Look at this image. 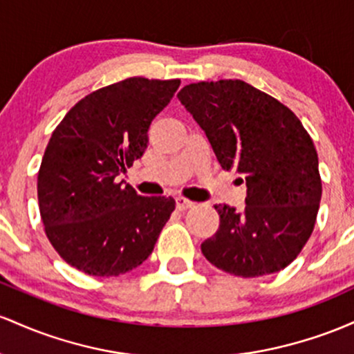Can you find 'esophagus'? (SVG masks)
Instances as JSON below:
<instances>
[{"mask_svg": "<svg viewBox=\"0 0 354 354\" xmlns=\"http://www.w3.org/2000/svg\"><path fill=\"white\" fill-rule=\"evenodd\" d=\"M176 205H177L178 210H187V209L194 207V202L189 201V198H185V197H177L176 198Z\"/></svg>", "mask_w": 354, "mask_h": 354, "instance_id": "obj_1", "label": "esophagus"}]
</instances>
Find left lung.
<instances>
[{
	"mask_svg": "<svg viewBox=\"0 0 354 354\" xmlns=\"http://www.w3.org/2000/svg\"><path fill=\"white\" fill-rule=\"evenodd\" d=\"M177 97L222 169L248 185L244 210L216 205L221 224L202 254L241 277L284 269L311 236L323 192L309 133L288 106L242 80L190 83Z\"/></svg>",
	"mask_w": 354,
	"mask_h": 354,
	"instance_id": "1",
	"label": "left lung"
}]
</instances>
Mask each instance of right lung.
Listing matches in <instances>:
<instances>
[{"label":"right lung","instance_id":"right-lung-1","mask_svg":"<svg viewBox=\"0 0 354 354\" xmlns=\"http://www.w3.org/2000/svg\"><path fill=\"white\" fill-rule=\"evenodd\" d=\"M180 80L133 77L91 91L53 130L38 172L45 232L65 263L90 276H120L153 251L176 209L118 182L144 156L149 127Z\"/></svg>","mask_w":354,"mask_h":354}]
</instances>
